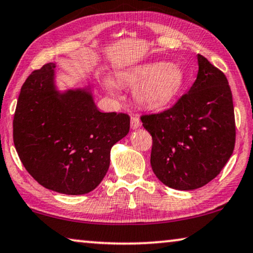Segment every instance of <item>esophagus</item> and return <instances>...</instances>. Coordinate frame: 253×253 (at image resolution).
<instances>
[{
  "label": "esophagus",
  "instance_id": "obj_1",
  "mask_svg": "<svg viewBox=\"0 0 253 253\" xmlns=\"http://www.w3.org/2000/svg\"><path fill=\"white\" fill-rule=\"evenodd\" d=\"M130 126L133 129H136V128L141 127V122H140V118H138L137 116H131L130 118Z\"/></svg>",
  "mask_w": 253,
  "mask_h": 253
}]
</instances>
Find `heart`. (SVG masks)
<instances>
[{"instance_id":"heart-1","label":"heart","mask_w":253,"mask_h":253,"mask_svg":"<svg viewBox=\"0 0 253 253\" xmlns=\"http://www.w3.org/2000/svg\"><path fill=\"white\" fill-rule=\"evenodd\" d=\"M118 80L124 86H135L133 95L138 105L157 109L179 94L184 84V73L177 64L149 62L119 73ZM105 86L110 91H117L111 80H106Z\"/></svg>"}]
</instances>
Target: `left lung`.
I'll return each mask as SVG.
<instances>
[{
    "label": "left lung",
    "mask_w": 253,
    "mask_h": 253,
    "mask_svg": "<svg viewBox=\"0 0 253 253\" xmlns=\"http://www.w3.org/2000/svg\"><path fill=\"white\" fill-rule=\"evenodd\" d=\"M189 91L158 113L142 115L152 136L150 163L165 186L194 190L214 179L232 156L236 126L232 90L222 71L197 56Z\"/></svg>",
    "instance_id": "left-lung-1"
}]
</instances>
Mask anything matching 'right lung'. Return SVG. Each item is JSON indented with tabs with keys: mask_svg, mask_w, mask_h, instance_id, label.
I'll return each instance as SVG.
<instances>
[{
	"mask_svg": "<svg viewBox=\"0 0 253 253\" xmlns=\"http://www.w3.org/2000/svg\"><path fill=\"white\" fill-rule=\"evenodd\" d=\"M54 63L32 72L13 116V143L28 173L56 193L84 195L101 183L110 151L129 131V116L101 112L90 92L58 94Z\"/></svg>",
	"mask_w": 253,
	"mask_h": 253,
	"instance_id": "1",
	"label": "right lung"
}]
</instances>
